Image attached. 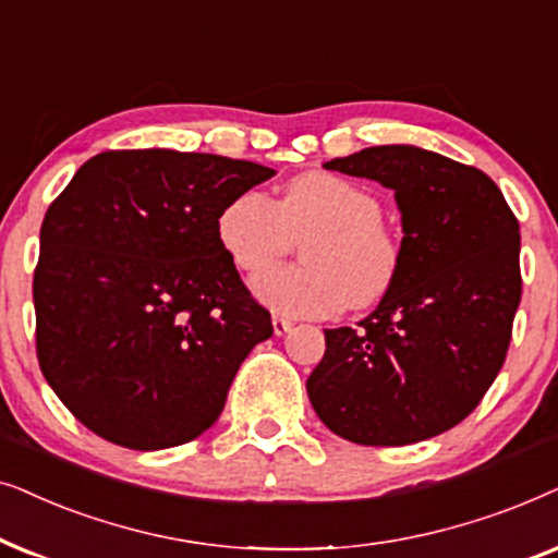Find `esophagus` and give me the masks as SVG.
Returning <instances> with one entry per match:
<instances>
[{"label": "esophagus", "mask_w": 558, "mask_h": 558, "mask_svg": "<svg viewBox=\"0 0 558 558\" xmlns=\"http://www.w3.org/2000/svg\"><path fill=\"white\" fill-rule=\"evenodd\" d=\"M291 329H293V322H288V318H283V316H272L275 337H283V333H288Z\"/></svg>", "instance_id": "1"}]
</instances>
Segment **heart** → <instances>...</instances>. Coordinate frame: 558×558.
Returning <instances> with one entry per match:
<instances>
[{"instance_id": "heart-1", "label": "heart", "mask_w": 558, "mask_h": 558, "mask_svg": "<svg viewBox=\"0 0 558 558\" xmlns=\"http://www.w3.org/2000/svg\"><path fill=\"white\" fill-rule=\"evenodd\" d=\"M375 193L347 178L311 170L283 185L278 202L259 191L229 198L217 217V242L236 270L259 272L291 244L308 267H275L252 280V295L280 316L318 318L349 301L375 306L390 293L400 270V247L380 221Z\"/></svg>"}]
</instances>
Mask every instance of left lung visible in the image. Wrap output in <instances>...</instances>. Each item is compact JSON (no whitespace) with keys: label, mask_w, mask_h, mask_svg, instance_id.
<instances>
[{"label":"left lung","mask_w":558,"mask_h":558,"mask_svg":"<svg viewBox=\"0 0 558 558\" xmlns=\"http://www.w3.org/2000/svg\"><path fill=\"white\" fill-rule=\"evenodd\" d=\"M396 193L400 270L352 326L324 329L306 390L318 418L362 447H403L464 421L500 373L521 303V229L482 170L415 145L324 162Z\"/></svg>","instance_id":"1"}]
</instances>
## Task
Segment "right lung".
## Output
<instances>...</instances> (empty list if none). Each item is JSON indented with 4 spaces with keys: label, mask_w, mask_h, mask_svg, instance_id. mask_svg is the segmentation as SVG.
I'll use <instances>...</instances> for the list:
<instances>
[{
    "label": "right lung",
    "mask_w": 558,
    "mask_h": 558,
    "mask_svg": "<svg viewBox=\"0 0 558 558\" xmlns=\"http://www.w3.org/2000/svg\"><path fill=\"white\" fill-rule=\"evenodd\" d=\"M272 175L209 153L114 150L50 204L33 283L37 360L101 439L137 451L193 441L250 349L272 337L217 242L229 198Z\"/></svg>",
    "instance_id": "add662e5"
}]
</instances>
